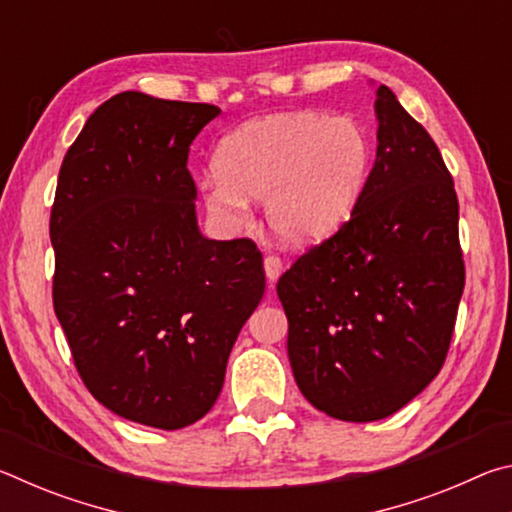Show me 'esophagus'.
Masks as SVG:
<instances>
[{
    "instance_id": "1",
    "label": "esophagus",
    "mask_w": 512,
    "mask_h": 512,
    "mask_svg": "<svg viewBox=\"0 0 512 512\" xmlns=\"http://www.w3.org/2000/svg\"><path fill=\"white\" fill-rule=\"evenodd\" d=\"M264 273L268 282H275L277 277L282 275V259L277 255H266L264 257Z\"/></svg>"
}]
</instances>
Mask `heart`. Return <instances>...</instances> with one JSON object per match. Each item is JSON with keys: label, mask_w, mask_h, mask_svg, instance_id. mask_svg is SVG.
<instances>
[{"label": "heart", "mask_w": 512, "mask_h": 512, "mask_svg": "<svg viewBox=\"0 0 512 512\" xmlns=\"http://www.w3.org/2000/svg\"><path fill=\"white\" fill-rule=\"evenodd\" d=\"M375 146L354 117L318 110L275 112L221 137L201 180L207 210L237 221L250 198H266L271 230L287 244L327 239L348 223L368 185Z\"/></svg>", "instance_id": "heart-1"}]
</instances>
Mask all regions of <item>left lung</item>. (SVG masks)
I'll list each match as a JSON object with an SVG mask.
<instances>
[{
  "instance_id": "1",
  "label": "left lung",
  "mask_w": 512,
  "mask_h": 512,
  "mask_svg": "<svg viewBox=\"0 0 512 512\" xmlns=\"http://www.w3.org/2000/svg\"><path fill=\"white\" fill-rule=\"evenodd\" d=\"M377 158L352 219L277 282L300 393L345 422L400 411L443 368L465 266L436 142L379 85Z\"/></svg>"
}]
</instances>
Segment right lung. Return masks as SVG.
Masks as SVG:
<instances>
[{"mask_svg":"<svg viewBox=\"0 0 512 512\" xmlns=\"http://www.w3.org/2000/svg\"><path fill=\"white\" fill-rule=\"evenodd\" d=\"M219 112L115 94L69 146L51 207L54 309L76 370L106 409L155 429L212 409L266 287L253 241L198 230L187 155Z\"/></svg>","mask_w":512,"mask_h":512,"instance_id":"right-lung-1","label":"right lung"}]
</instances>
